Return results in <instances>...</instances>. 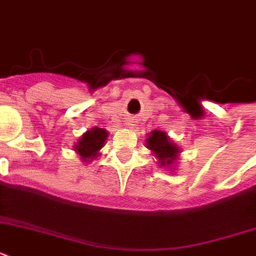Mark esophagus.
<instances>
[{
	"mask_svg": "<svg viewBox=\"0 0 256 256\" xmlns=\"http://www.w3.org/2000/svg\"><path fill=\"white\" fill-rule=\"evenodd\" d=\"M134 124H136V120H134V118H128V128H134Z\"/></svg>",
	"mask_w": 256,
	"mask_h": 256,
	"instance_id": "esophagus-1",
	"label": "esophagus"
}]
</instances>
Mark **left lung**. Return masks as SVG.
I'll return each instance as SVG.
<instances>
[{"label":"left lung","instance_id":"obj_1","mask_svg":"<svg viewBox=\"0 0 256 256\" xmlns=\"http://www.w3.org/2000/svg\"><path fill=\"white\" fill-rule=\"evenodd\" d=\"M146 144H148V148L150 150L156 152V158H158L162 166L171 164L176 160L178 148L171 144L170 140L164 132L154 130L152 132V136L146 140Z\"/></svg>","mask_w":256,"mask_h":256}]
</instances>
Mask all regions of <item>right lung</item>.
Returning <instances> with one entry per match:
<instances>
[{"instance_id":"1","label":"right lung","mask_w":256,"mask_h":256,"mask_svg":"<svg viewBox=\"0 0 256 256\" xmlns=\"http://www.w3.org/2000/svg\"><path fill=\"white\" fill-rule=\"evenodd\" d=\"M106 136V130L100 128H94L90 132H85L81 140H78V144H76V150L81 156L82 160H92V158H96L98 150L104 148Z\"/></svg>"}]
</instances>
